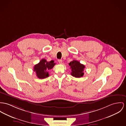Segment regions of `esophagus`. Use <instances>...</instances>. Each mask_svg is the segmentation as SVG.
Segmentation results:
<instances>
[{"label":"esophagus","instance_id":"esophagus-1","mask_svg":"<svg viewBox=\"0 0 126 126\" xmlns=\"http://www.w3.org/2000/svg\"><path fill=\"white\" fill-rule=\"evenodd\" d=\"M58 62L59 64H62V60L61 59H58Z\"/></svg>","mask_w":126,"mask_h":126}]
</instances>
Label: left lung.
Wrapping results in <instances>:
<instances>
[{"mask_svg": "<svg viewBox=\"0 0 126 126\" xmlns=\"http://www.w3.org/2000/svg\"><path fill=\"white\" fill-rule=\"evenodd\" d=\"M71 69V75L75 78L82 77L84 75L83 71L85 66L80 64L79 61L74 60L69 63Z\"/></svg>", "mask_w": 126, "mask_h": 126, "instance_id": "8db88e82", "label": "left lung"}]
</instances>
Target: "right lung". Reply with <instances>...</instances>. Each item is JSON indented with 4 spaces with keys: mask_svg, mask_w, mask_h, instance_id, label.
I'll return each instance as SVG.
<instances>
[{
    "mask_svg": "<svg viewBox=\"0 0 126 126\" xmlns=\"http://www.w3.org/2000/svg\"><path fill=\"white\" fill-rule=\"evenodd\" d=\"M56 64L54 60L47 62L46 59H42L37 64L35 65L33 68V71L36 72L37 77L43 79L49 76L48 71L54 67Z\"/></svg>",
    "mask_w": 126,
    "mask_h": 126,
    "instance_id": "add662e5",
    "label": "right lung"
}]
</instances>
